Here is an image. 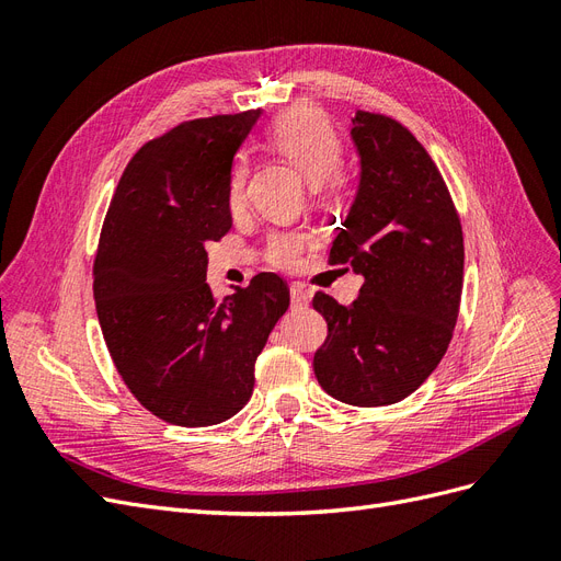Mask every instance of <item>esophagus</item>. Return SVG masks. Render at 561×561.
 <instances>
[{"mask_svg": "<svg viewBox=\"0 0 561 561\" xmlns=\"http://www.w3.org/2000/svg\"><path fill=\"white\" fill-rule=\"evenodd\" d=\"M290 299H293V307H304V304L309 301V293L304 290L301 285H293L290 287Z\"/></svg>", "mask_w": 561, "mask_h": 561, "instance_id": "1", "label": "esophagus"}]
</instances>
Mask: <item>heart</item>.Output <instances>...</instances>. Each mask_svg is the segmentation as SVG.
I'll use <instances>...</instances> for the list:
<instances>
[{
	"label": "heart",
	"mask_w": 561,
	"mask_h": 561,
	"mask_svg": "<svg viewBox=\"0 0 561 561\" xmlns=\"http://www.w3.org/2000/svg\"><path fill=\"white\" fill-rule=\"evenodd\" d=\"M264 145L276 157L290 163L295 171L311 182L320 201H334L346 190V175L339 161L344 154L342 138L330 118L311 107H295L280 114L264 133ZM227 203L231 213H241L248 203V165L233 163L229 175ZM311 245L307 231H274L264 243L268 266L293 271L301 264L304 252Z\"/></svg>",
	"instance_id": "heart-1"
}]
</instances>
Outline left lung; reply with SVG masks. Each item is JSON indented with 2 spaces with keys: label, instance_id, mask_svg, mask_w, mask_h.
Here are the masks:
<instances>
[{
  "label": "left lung",
  "instance_id": "1",
  "mask_svg": "<svg viewBox=\"0 0 561 561\" xmlns=\"http://www.w3.org/2000/svg\"><path fill=\"white\" fill-rule=\"evenodd\" d=\"M360 186L330 264L363 276L351 307L316 293L328 339L313 355L325 393L355 407L404 400L451 342L463 290V231L435 161L396 118L358 110Z\"/></svg>",
  "mask_w": 561,
  "mask_h": 561
}]
</instances>
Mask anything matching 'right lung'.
<instances>
[{
    "mask_svg": "<svg viewBox=\"0 0 561 561\" xmlns=\"http://www.w3.org/2000/svg\"><path fill=\"white\" fill-rule=\"evenodd\" d=\"M260 114L194 118L145 142L100 231L93 297L107 351L135 400L173 426H215L243 410L254 360L290 307L276 274L225 301L206 283V243L231 229V161Z\"/></svg>",
    "mask_w": 561,
    "mask_h": 561,
    "instance_id": "add662e5",
    "label": "right lung"
}]
</instances>
